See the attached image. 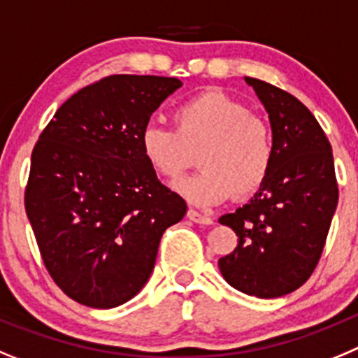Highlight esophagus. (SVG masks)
I'll list each match as a JSON object with an SVG mask.
<instances>
[{"instance_id":"obj_1","label":"esophagus","mask_w":358,"mask_h":358,"mask_svg":"<svg viewBox=\"0 0 358 358\" xmlns=\"http://www.w3.org/2000/svg\"><path fill=\"white\" fill-rule=\"evenodd\" d=\"M187 217L191 219V221H194V223H198V224H212V223H214V217H210V215H207V214H201V212L194 210V208H189V212H187Z\"/></svg>"}]
</instances>
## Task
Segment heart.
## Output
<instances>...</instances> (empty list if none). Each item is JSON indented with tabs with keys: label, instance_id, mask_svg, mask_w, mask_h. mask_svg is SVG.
Listing matches in <instances>:
<instances>
[{
	"label": "heart",
	"instance_id": "obj_1",
	"mask_svg": "<svg viewBox=\"0 0 358 358\" xmlns=\"http://www.w3.org/2000/svg\"><path fill=\"white\" fill-rule=\"evenodd\" d=\"M173 123L175 128L146 124L139 137L141 151L151 169L171 183L199 160L201 171L178 185L199 207L223 203L231 194H255L271 173V130L231 96L199 92L173 110Z\"/></svg>",
	"mask_w": 358,
	"mask_h": 358
}]
</instances>
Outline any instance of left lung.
<instances>
[{
	"label": "left lung",
	"instance_id": "1",
	"mask_svg": "<svg viewBox=\"0 0 358 358\" xmlns=\"http://www.w3.org/2000/svg\"><path fill=\"white\" fill-rule=\"evenodd\" d=\"M244 80L269 115L275 160L255 196L219 217L239 243L217 264L237 291L280 298L301 287L320 262L339 199L336 167L327 135L303 103L271 83Z\"/></svg>",
	"mask_w": 358,
	"mask_h": 358
}]
</instances>
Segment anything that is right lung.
Wrapping results in <instances>:
<instances>
[{
	"label": "right lung",
	"instance_id": "obj_1",
	"mask_svg": "<svg viewBox=\"0 0 358 358\" xmlns=\"http://www.w3.org/2000/svg\"><path fill=\"white\" fill-rule=\"evenodd\" d=\"M178 78L112 75L55 112L31 153L24 207L55 283L114 308L146 285L166 228L187 205L159 182L139 137Z\"/></svg>",
	"mask_w": 358,
	"mask_h": 358
}]
</instances>
